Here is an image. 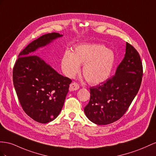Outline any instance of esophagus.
Listing matches in <instances>:
<instances>
[{"label": "esophagus", "mask_w": 156, "mask_h": 156, "mask_svg": "<svg viewBox=\"0 0 156 156\" xmlns=\"http://www.w3.org/2000/svg\"><path fill=\"white\" fill-rule=\"evenodd\" d=\"M79 87H80V86H79V85L77 83L73 82V83H70V87H69V90L71 91H75V90H78Z\"/></svg>", "instance_id": "esophagus-1"}]
</instances>
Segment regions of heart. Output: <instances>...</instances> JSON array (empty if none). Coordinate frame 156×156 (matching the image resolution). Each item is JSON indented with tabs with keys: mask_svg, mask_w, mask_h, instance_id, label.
<instances>
[{
	"mask_svg": "<svg viewBox=\"0 0 156 156\" xmlns=\"http://www.w3.org/2000/svg\"><path fill=\"white\" fill-rule=\"evenodd\" d=\"M115 63L112 51L101 44H85L76 47L74 53L66 51L62 68L68 77H75L83 65L82 73L91 84H99L109 77Z\"/></svg>",
	"mask_w": 156,
	"mask_h": 156,
	"instance_id": "heart-1",
	"label": "heart"
}]
</instances>
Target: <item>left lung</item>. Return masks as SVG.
Returning <instances> with one entry per match:
<instances>
[{"instance_id":"1","label":"left lung","mask_w":156,"mask_h":156,"mask_svg":"<svg viewBox=\"0 0 156 156\" xmlns=\"http://www.w3.org/2000/svg\"><path fill=\"white\" fill-rule=\"evenodd\" d=\"M126 53L115 75L90 87V99L85 107L86 117L99 125L121 119L140 87L143 67L138 52L126 42Z\"/></svg>"}]
</instances>
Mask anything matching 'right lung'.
I'll list each match as a JSON object with an SVG mask.
<instances>
[{
    "label": "right lung",
    "mask_w": 156,
    "mask_h": 156,
    "mask_svg": "<svg viewBox=\"0 0 156 156\" xmlns=\"http://www.w3.org/2000/svg\"><path fill=\"white\" fill-rule=\"evenodd\" d=\"M62 36L53 32L31 42L19 54L13 68L14 86L22 109L40 123L49 122L57 117L72 80L33 54L38 48Z\"/></svg>",
    "instance_id": "right-lung-1"
}]
</instances>
